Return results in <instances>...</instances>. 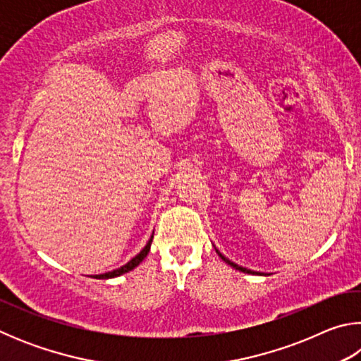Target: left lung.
<instances>
[{
  "instance_id": "1",
  "label": "left lung",
  "mask_w": 361,
  "mask_h": 361,
  "mask_svg": "<svg viewBox=\"0 0 361 361\" xmlns=\"http://www.w3.org/2000/svg\"><path fill=\"white\" fill-rule=\"evenodd\" d=\"M216 253L219 255V258H221L224 262H228V264L231 266V267H234V269H237V271H240V272H245V274H259V276H267V274H262V272H253V271H250V269H247V267H242V266H239V264H235V262H232V261H229L228 258H226L224 255H221L216 250Z\"/></svg>"
}]
</instances>
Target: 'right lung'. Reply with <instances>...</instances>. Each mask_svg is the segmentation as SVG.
I'll list each match as a JSON object with an SVG mask.
<instances>
[{
  "label": "right lung",
  "mask_w": 361,
  "mask_h": 361,
  "mask_svg": "<svg viewBox=\"0 0 361 361\" xmlns=\"http://www.w3.org/2000/svg\"><path fill=\"white\" fill-rule=\"evenodd\" d=\"M151 242H152V235H151V239L148 240V243H146V245H145V248L135 256V258H132L129 262H127V264H124V266L119 267V269H114V271H111V272H106V274H100V276H95V279H113V277H119V276H122V274H126V272L132 271V269H135V267L140 264V262H142V261L146 258V255H148L149 248H151Z\"/></svg>",
  "instance_id": "obj_1"
}]
</instances>
